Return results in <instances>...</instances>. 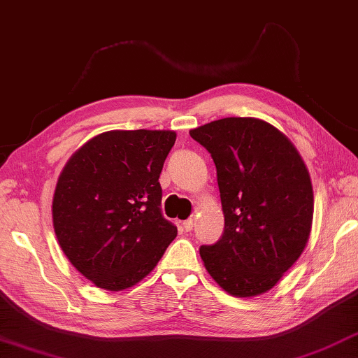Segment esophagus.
I'll return each instance as SVG.
<instances>
[{
    "label": "esophagus",
    "mask_w": 358,
    "mask_h": 358,
    "mask_svg": "<svg viewBox=\"0 0 358 358\" xmlns=\"http://www.w3.org/2000/svg\"><path fill=\"white\" fill-rule=\"evenodd\" d=\"M182 228H184V231H187V233H189V231H192V228H193V220H192V218H190V220L182 222Z\"/></svg>",
    "instance_id": "esophagus-1"
}]
</instances>
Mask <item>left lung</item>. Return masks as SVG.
<instances>
[{
  "label": "left lung",
  "mask_w": 358,
  "mask_h": 358,
  "mask_svg": "<svg viewBox=\"0 0 358 358\" xmlns=\"http://www.w3.org/2000/svg\"><path fill=\"white\" fill-rule=\"evenodd\" d=\"M217 168L224 231L199 255L234 297L261 296L283 278L310 239L315 198L299 150L256 117H223L190 130Z\"/></svg>",
  "instance_id": "1"
}]
</instances>
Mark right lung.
<instances>
[{
	"mask_svg": "<svg viewBox=\"0 0 358 358\" xmlns=\"http://www.w3.org/2000/svg\"><path fill=\"white\" fill-rule=\"evenodd\" d=\"M173 130H110L75 150L56 182V239L77 271L124 291L154 271L178 228L160 210Z\"/></svg>",
	"mask_w": 358,
	"mask_h": 358,
	"instance_id": "1",
	"label": "right lung"
}]
</instances>
